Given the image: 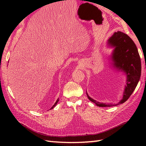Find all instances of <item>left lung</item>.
<instances>
[{
  "label": "left lung",
  "mask_w": 146,
  "mask_h": 146,
  "mask_svg": "<svg viewBox=\"0 0 146 146\" xmlns=\"http://www.w3.org/2000/svg\"><path fill=\"white\" fill-rule=\"evenodd\" d=\"M108 47L113 48L110 59L113 66L123 71L126 75V83L123 96L116 104L100 103L86 95L91 102L98 107H113L122 104L128 100L137 86L141 75V61L137 48L130 37L122 32L117 31L108 39Z\"/></svg>",
  "instance_id": "1"
}]
</instances>
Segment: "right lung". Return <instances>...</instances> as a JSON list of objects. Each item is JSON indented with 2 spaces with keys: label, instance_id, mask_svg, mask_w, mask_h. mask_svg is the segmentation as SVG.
<instances>
[{
  "label": "right lung",
  "instance_id": "right-lung-1",
  "mask_svg": "<svg viewBox=\"0 0 146 146\" xmlns=\"http://www.w3.org/2000/svg\"><path fill=\"white\" fill-rule=\"evenodd\" d=\"M58 102H59V98H58V99H57V100H56V102H55V104H54L53 105V106H52V107H51V108H50V109H52V108H54V107L56 106V105H57V104H58Z\"/></svg>",
  "mask_w": 146,
  "mask_h": 146
}]
</instances>
